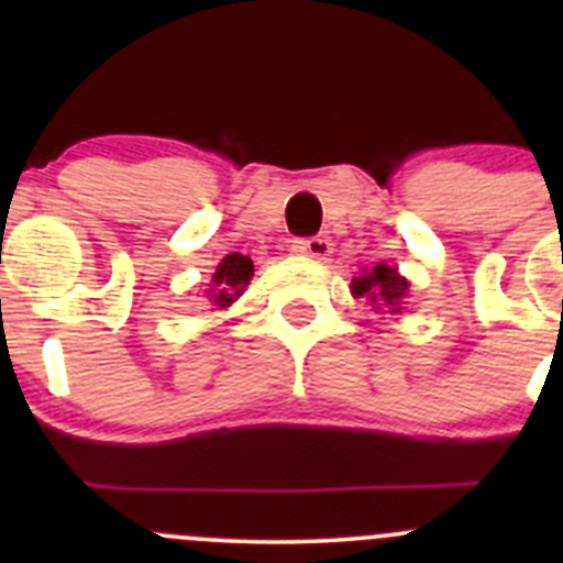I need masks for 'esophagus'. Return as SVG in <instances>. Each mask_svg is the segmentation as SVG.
<instances>
[{"mask_svg": "<svg viewBox=\"0 0 563 563\" xmlns=\"http://www.w3.org/2000/svg\"><path fill=\"white\" fill-rule=\"evenodd\" d=\"M291 250L297 255H305V258L323 261L329 253H332V240H327V236H308V240H294Z\"/></svg>", "mask_w": 563, "mask_h": 563, "instance_id": "obj_1", "label": "esophagus"}]
</instances>
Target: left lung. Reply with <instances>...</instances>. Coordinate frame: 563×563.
<instances>
[{
	"label": "left lung",
	"mask_w": 563,
	"mask_h": 563,
	"mask_svg": "<svg viewBox=\"0 0 563 563\" xmlns=\"http://www.w3.org/2000/svg\"><path fill=\"white\" fill-rule=\"evenodd\" d=\"M351 291L354 297H365L367 302L376 305V310L389 308V313H400L402 299L408 297V280L397 275L395 266L376 264L371 272L365 269V275L354 277Z\"/></svg>",
	"instance_id": "obj_1"
}]
</instances>
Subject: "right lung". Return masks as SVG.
<instances>
[{
	"instance_id": "1",
	"label": "right lung",
	"mask_w": 563,
	"mask_h": 563,
	"mask_svg": "<svg viewBox=\"0 0 563 563\" xmlns=\"http://www.w3.org/2000/svg\"><path fill=\"white\" fill-rule=\"evenodd\" d=\"M250 277H253V261L242 253H231L220 261L212 275V283H209L203 294H207L214 308H229L245 291Z\"/></svg>"
}]
</instances>
